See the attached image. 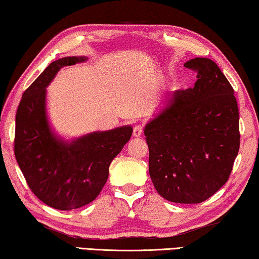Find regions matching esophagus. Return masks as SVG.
I'll use <instances>...</instances> for the list:
<instances>
[{
    "label": "esophagus",
    "mask_w": 259,
    "mask_h": 259,
    "mask_svg": "<svg viewBox=\"0 0 259 259\" xmlns=\"http://www.w3.org/2000/svg\"><path fill=\"white\" fill-rule=\"evenodd\" d=\"M142 133H143V126H142V125H137V126L134 127V130H133V135H134L135 138L141 137Z\"/></svg>",
    "instance_id": "34e87169"
}]
</instances>
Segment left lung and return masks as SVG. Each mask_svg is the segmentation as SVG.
<instances>
[{"label": "left lung", "instance_id": "1", "mask_svg": "<svg viewBox=\"0 0 259 259\" xmlns=\"http://www.w3.org/2000/svg\"><path fill=\"white\" fill-rule=\"evenodd\" d=\"M193 89L178 90L144 128L149 174L158 193L178 203H199L229 180L240 147L234 90L216 63L194 58Z\"/></svg>", "mask_w": 259, "mask_h": 259}]
</instances>
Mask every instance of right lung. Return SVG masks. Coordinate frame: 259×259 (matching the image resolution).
Listing matches in <instances>:
<instances>
[{"instance_id":"right-lung-1","label":"right lung","mask_w":259,"mask_h":259,"mask_svg":"<svg viewBox=\"0 0 259 259\" xmlns=\"http://www.w3.org/2000/svg\"><path fill=\"white\" fill-rule=\"evenodd\" d=\"M84 60V57H67L50 63L22 94L16 115L18 165L31 192L59 210L77 209L99 196L108 180L110 162L133 132L131 126H122L91 133L70 143L52 133L45 112V89L60 68Z\"/></svg>"}]
</instances>
